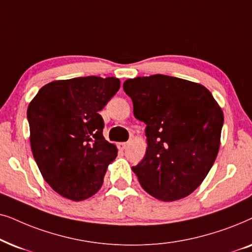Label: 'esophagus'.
<instances>
[{"mask_svg": "<svg viewBox=\"0 0 252 252\" xmlns=\"http://www.w3.org/2000/svg\"><path fill=\"white\" fill-rule=\"evenodd\" d=\"M117 146H119V149L120 150H126V147H128V143H119V145H117Z\"/></svg>", "mask_w": 252, "mask_h": 252, "instance_id": "1", "label": "esophagus"}]
</instances>
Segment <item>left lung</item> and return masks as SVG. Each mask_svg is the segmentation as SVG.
Instances as JSON below:
<instances>
[{
  "label": "left lung",
  "mask_w": 252,
  "mask_h": 252,
  "mask_svg": "<svg viewBox=\"0 0 252 252\" xmlns=\"http://www.w3.org/2000/svg\"><path fill=\"white\" fill-rule=\"evenodd\" d=\"M133 115L146 124V154L132 167L143 189L163 202L189 196L219 152L223 113L200 84L165 75L126 79Z\"/></svg>",
  "instance_id": "left-lung-1"
}]
</instances>
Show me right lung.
<instances>
[{
    "mask_svg": "<svg viewBox=\"0 0 252 252\" xmlns=\"http://www.w3.org/2000/svg\"><path fill=\"white\" fill-rule=\"evenodd\" d=\"M119 89L115 77L55 80L30 102L33 157L46 182L65 198L79 202L98 192L117 156L116 146L102 135L99 112Z\"/></svg>",
    "mask_w": 252,
    "mask_h": 252,
    "instance_id": "add662e5",
    "label": "right lung"
}]
</instances>
